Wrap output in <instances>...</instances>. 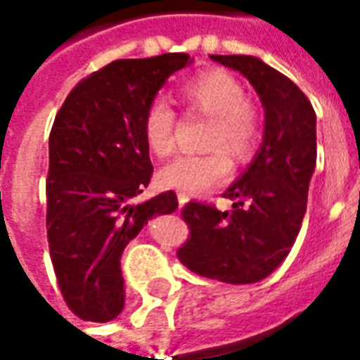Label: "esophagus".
I'll use <instances>...</instances> for the list:
<instances>
[{
    "label": "esophagus",
    "mask_w": 360,
    "mask_h": 360,
    "mask_svg": "<svg viewBox=\"0 0 360 360\" xmlns=\"http://www.w3.org/2000/svg\"><path fill=\"white\" fill-rule=\"evenodd\" d=\"M187 200H188V196L185 195V193H177V202H179V206H183Z\"/></svg>",
    "instance_id": "esophagus-1"
}]
</instances>
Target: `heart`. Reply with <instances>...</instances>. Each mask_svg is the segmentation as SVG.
<instances>
[{"instance_id": "obj_1", "label": "heart", "mask_w": 360, "mask_h": 360, "mask_svg": "<svg viewBox=\"0 0 360 360\" xmlns=\"http://www.w3.org/2000/svg\"><path fill=\"white\" fill-rule=\"evenodd\" d=\"M181 96L188 111L210 117L204 134L206 154L175 158L160 172V183L183 193H204L218 187L231 173V160L247 162L262 139V121L247 98L243 82L227 71L208 69L188 79ZM177 115L164 98L148 103L142 117V136L156 158L169 156L175 148Z\"/></svg>"}]
</instances>
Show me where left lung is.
I'll return each mask as SVG.
<instances>
[{
    "instance_id": "left-lung-1",
    "label": "left lung",
    "mask_w": 360,
    "mask_h": 360,
    "mask_svg": "<svg viewBox=\"0 0 360 360\" xmlns=\"http://www.w3.org/2000/svg\"><path fill=\"white\" fill-rule=\"evenodd\" d=\"M212 59L255 86L266 113L264 142L241 179L224 193L233 210L196 200L181 208L188 237L177 258L202 278L255 283L283 262L301 229L316 165V113L295 82L258 58Z\"/></svg>"
}]
</instances>
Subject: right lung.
Instances as JSON below:
<instances>
[{"mask_svg": "<svg viewBox=\"0 0 360 360\" xmlns=\"http://www.w3.org/2000/svg\"><path fill=\"white\" fill-rule=\"evenodd\" d=\"M187 53L117 59L77 82L50 133L48 243L59 291L75 316L110 322L123 310L121 252L150 219L177 208L173 191L133 204L150 185L142 117Z\"/></svg>", "mask_w": 360, "mask_h": 360, "instance_id": "add662e5", "label": "right lung"}]
</instances>
